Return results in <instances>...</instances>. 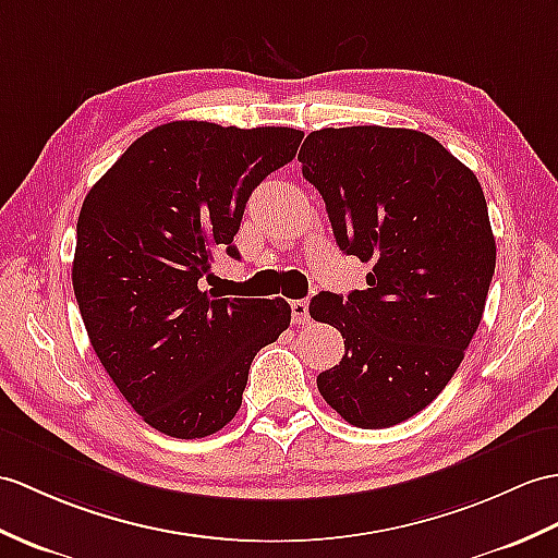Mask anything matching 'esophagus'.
<instances>
[{"mask_svg": "<svg viewBox=\"0 0 558 558\" xmlns=\"http://www.w3.org/2000/svg\"><path fill=\"white\" fill-rule=\"evenodd\" d=\"M290 308H292V323H296V326H306V323L311 320V316H308V302L306 300L292 302Z\"/></svg>", "mask_w": 558, "mask_h": 558, "instance_id": "34e87169", "label": "esophagus"}]
</instances>
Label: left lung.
<instances>
[{
    "label": "left lung",
    "instance_id": "8db88e82",
    "mask_svg": "<svg viewBox=\"0 0 558 558\" xmlns=\"http://www.w3.org/2000/svg\"><path fill=\"white\" fill-rule=\"evenodd\" d=\"M344 254L371 262L368 288L320 292L314 320L344 338L318 392L340 416L380 430L445 390L481 326L497 244L469 166L421 131L323 128L300 149Z\"/></svg>",
    "mask_w": 558,
    "mask_h": 558
}]
</instances>
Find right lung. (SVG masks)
<instances>
[{"instance_id":"add662e5","label":"right lung","mask_w":558,"mask_h":558,"mask_svg":"<svg viewBox=\"0 0 558 558\" xmlns=\"http://www.w3.org/2000/svg\"><path fill=\"white\" fill-rule=\"evenodd\" d=\"M294 128L173 121L137 137L87 192L73 292L104 371L145 423L178 439L218 433L262 347L290 326L284 300L202 290L250 194L294 159Z\"/></svg>"}]
</instances>
